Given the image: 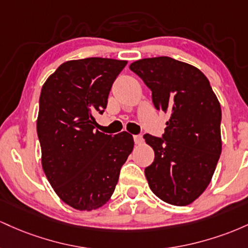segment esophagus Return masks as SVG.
Segmentation results:
<instances>
[{
  "mask_svg": "<svg viewBox=\"0 0 248 248\" xmlns=\"http://www.w3.org/2000/svg\"><path fill=\"white\" fill-rule=\"evenodd\" d=\"M133 140H135V143L136 144H141L143 143V136L141 135H136V136H133Z\"/></svg>",
  "mask_w": 248,
  "mask_h": 248,
  "instance_id": "esophagus-1",
  "label": "esophagus"
}]
</instances>
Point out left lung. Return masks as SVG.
Listing matches in <instances>:
<instances>
[{"label":"left lung","instance_id":"obj_1","mask_svg":"<svg viewBox=\"0 0 248 248\" xmlns=\"http://www.w3.org/2000/svg\"><path fill=\"white\" fill-rule=\"evenodd\" d=\"M130 70L152 91L155 109L171 115L161 137L144 135L155 151L145 168L150 188L171 205L191 204L206 190L221 154L218 98L199 69L174 58H144Z\"/></svg>","mask_w":248,"mask_h":248}]
</instances>
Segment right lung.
Instances as JSON below:
<instances>
[{
    "label": "right lung",
    "instance_id": "1",
    "mask_svg": "<svg viewBox=\"0 0 248 248\" xmlns=\"http://www.w3.org/2000/svg\"><path fill=\"white\" fill-rule=\"evenodd\" d=\"M126 63L101 57L68 61L42 87L37 118L42 166L58 197L76 210H96L110 199L132 152L130 133L94 130V115L104 112Z\"/></svg>",
    "mask_w": 248,
    "mask_h": 248
}]
</instances>
